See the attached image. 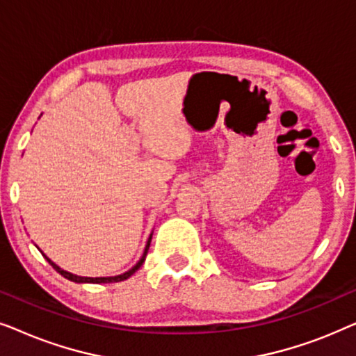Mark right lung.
<instances>
[{"label":"right lung","instance_id":"add662e5","mask_svg":"<svg viewBox=\"0 0 356 356\" xmlns=\"http://www.w3.org/2000/svg\"><path fill=\"white\" fill-rule=\"evenodd\" d=\"M150 240H152V236L149 238V241H147V246H145V251H144V254H143V257H140V261L138 262V264H136L133 269H129L128 272H124V274H121V275H116V277H79V275H74V274H71V272H66V270H63L61 267H58L55 262L53 261H50L48 259V257L45 256V259L50 262V266L53 267V269H55L56 272H60V274L63 275V277H66L67 280H72V282H77V284H111V282H121V280H126V279H129L131 275L134 274L136 270L139 269L140 266H143V262L145 261V256H147V251H149V246H150Z\"/></svg>","mask_w":356,"mask_h":356}]
</instances>
